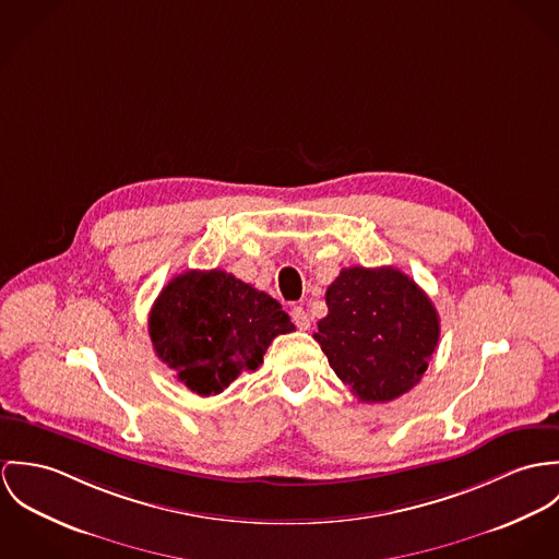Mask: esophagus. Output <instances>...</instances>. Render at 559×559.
<instances>
[{
    "label": "esophagus",
    "mask_w": 559,
    "mask_h": 559,
    "mask_svg": "<svg viewBox=\"0 0 559 559\" xmlns=\"http://www.w3.org/2000/svg\"><path fill=\"white\" fill-rule=\"evenodd\" d=\"M292 319H294V323L300 328V330H309L310 328V317L307 310L302 309V307H294L292 309Z\"/></svg>",
    "instance_id": "obj_1"
}]
</instances>
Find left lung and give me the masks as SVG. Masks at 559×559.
<instances>
[{
    "instance_id": "left-lung-1",
    "label": "left lung",
    "mask_w": 559,
    "mask_h": 559,
    "mask_svg": "<svg viewBox=\"0 0 559 559\" xmlns=\"http://www.w3.org/2000/svg\"><path fill=\"white\" fill-rule=\"evenodd\" d=\"M314 341L362 403H388L427 371L439 341L429 296L401 270L345 267L325 292Z\"/></svg>"
}]
</instances>
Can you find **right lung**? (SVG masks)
I'll return each mask as SVG.
<instances>
[{"label":"right lung","instance_id":"obj_1","mask_svg":"<svg viewBox=\"0 0 559 559\" xmlns=\"http://www.w3.org/2000/svg\"><path fill=\"white\" fill-rule=\"evenodd\" d=\"M156 356L199 396L223 392L254 371L278 334L296 330L267 296L223 270H188L169 281L150 310Z\"/></svg>","mask_w":559,"mask_h":559}]
</instances>
